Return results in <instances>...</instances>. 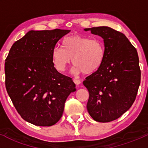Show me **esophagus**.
Listing matches in <instances>:
<instances>
[{"label":"esophagus","mask_w":148,"mask_h":148,"mask_svg":"<svg viewBox=\"0 0 148 148\" xmlns=\"http://www.w3.org/2000/svg\"><path fill=\"white\" fill-rule=\"evenodd\" d=\"M74 82L77 85H79L81 84V81L79 79H74Z\"/></svg>","instance_id":"34e87169"}]
</instances>
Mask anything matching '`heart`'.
Here are the masks:
<instances>
[{"mask_svg": "<svg viewBox=\"0 0 148 148\" xmlns=\"http://www.w3.org/2000/svg\"><path fill=\"white\" fill-rule=\"evenodd\" d=\"M105 56V45L102 38H91L78 34L65 37L62 41V47H56L52 51L55 68L64 72L72 59L74 74L95 72L102 65Z\"/></svg>", "mask_w": 148, "mask_h": 148, "instance_id": "obj_1", "label": "heart"}]
</instances>
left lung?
<instances>
[{
	"label": "left lung",
	"mask_w": 148,
	"mask_h": 148,
	"mask_svg": "<svg viewBox=\"0 0 148 148\" xmlns=\"http://www.w3.org/2000/svg\"><path fill=\"white\" fill-rule=\"evenodd\" d=\"M104 39L106 56L102 65L83 84L89 93L86 108L97 122L119 118L135 102L140 84L136 49L122 33L107 26L84 28Z\"/></svg>",
	"instance_id": "left-lung-1"
}]
</instances>
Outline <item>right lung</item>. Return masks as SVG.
Listing matches in <instances>:
<instances>
[{"instance_id": "add662e5", "label": "right lung", "mask_w": 148, "mask_h": 148, "mask_svg": "<svg viewBox=\"0 0 148 148\" xmlns=\"http://www.w3.org/2000/svg\"><path fill=\"white\" fill-rule=\"evenodd\" d=\"M70 30L30 31L13 44L5 62V88L21 117L49 127L62 117L72 79L59 73L52 61L58 41Z\"/></svg>"}]
</instances>
